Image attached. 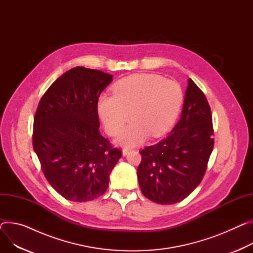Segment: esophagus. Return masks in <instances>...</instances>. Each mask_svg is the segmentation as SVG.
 <instances>
[{
  "mask_svg": "<svg viewBox=\"0 0 253 253\" xmlns=\"http://www.w3.org/2000/svg\"><path fill=\"white\" fill-rule=\"evenodd\" d=\"M129 151H130V149H128V148H124V149H123V155H124V156H126V155L128 154Z\"/></svg>",
  "mask_w": 253,
  "mask_h": 253,
  "instance_id": "esophagus-1",
  "label": "esophagus"
}]
</instances>
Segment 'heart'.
<instances>
[{
  "label": "heart",
  "mask_w": 253,
  "mask_h": 253,
  "mask_svg": "<svg viewBox=\"0 0 253 253\" xmlns=\"http://www.w3.org/2000/svg\"><path fill=\"white\" fill-rule=\"evenodd\" d=\"M183 102L180 85L153 74H135L113 87V95L101 94L97 111L106 132L112 137L124 129L129 116L132 122L119 138L125 146L144 142L167 132L175 123Z\"/></svg>",
  "instance_id": "obj_1"
}]
</instances>
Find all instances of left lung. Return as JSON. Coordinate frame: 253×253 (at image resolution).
<instances>
[{
  "mask_svg": "<svg viewBox=\"0 0 253 253\" xmlns=\"http://www.w3.org/2000/svg\"><path fill=\"white\" fill-rule=\"evenodd\" d=\"M211 112L202 90L188 79L180 120L165 139L141 151L138 180L144 196L172 205L202 181L213 148Z\"/></svg>",
  "mask_w": 253,
  "mask_h": 253,
  "instance_id": "1",
  "label": "left lung"
}]
</instances>
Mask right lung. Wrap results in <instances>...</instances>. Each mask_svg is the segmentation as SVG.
Wrapping results in <instances>:
<instances>
[{
  "label": "right lung",
  "instance_id": "right-lung-1",
  "mask_svg": "<svg viewBox=\"0 0 253 253\" xmlns=\"http://www.w3.org/2000/svg\"><path fill=\"white\" fill-rule=\"evenodd\" d=\"M112 75L73 68L51 84L38 104L32 144L49 184L72 202H88L106 191L122 157L99 132L97 100Z\"/></svg>",
  "mask_w": 253,
  "mask_h": 253
}]
</instances>
